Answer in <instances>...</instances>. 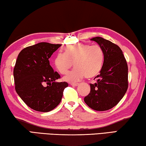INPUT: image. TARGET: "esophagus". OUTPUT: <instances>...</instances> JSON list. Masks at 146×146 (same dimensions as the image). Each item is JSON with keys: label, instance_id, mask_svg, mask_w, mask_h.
<instances>
[{"label": "esophagus", "instance_id": "esophagus-1", "mask_svg": "<svg viewBox=\"0 0 146 146\" xmlns=\"http://www.w3.org/2000/svg\"><path fill=\"white\" fill-rule=\"evenodd\" d=\"M70 85L73 86V87H77V86L79 85V83H71Z\"/></svg>", "mask_w": 146, "mask_h": 146}]
</instances>
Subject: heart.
<instances>
[{"instance_id": "heart-1", "label": "heart", "mask_w": 146, "mask_h": 146, "mask_svg": "<svg viewBox=\"0 0 146 146\" xmlns=\"http://www.w3.org/2000/svg\"><path fill=\"white\" fill-rule=\"evenodd\" d=\"M104 62V51L100 46L83 43L69 44L64 48V54L55 57L54 64L61 74H66L72 66L75 68L64 78V80L76 83L84 77L94 78L100 72Z\"/></svg>"}]
</instances>
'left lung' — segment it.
I'll list each match as a JSON object with an SVG mask.
<instances>
[{
	"mask_svg": "<svg viewBox=\"0 0 146 146\" xmlns=\"http://www.w3.org/2000/svg\"><path fill=\"white\" fill-rule=\"evenodd\" d=\"M90 40L96 42L102 48L104 62L100 74L95 77L96 82L90 84V93L84 101L95 111H107L116 106L127 91V63L118 45L100 37Z\"/></svg>",
	"mask_w": 146,
	"mask_h": 146,
	"instance_id": "1",
	"label": "left lung"
}]
</instances>
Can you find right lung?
I'll use <instances>...</instances> for the list:
<instances>
[{
  "mask_svg": "<svg viewBox=\"0 0 146 146\" xmlns=\"http://www.w3.org/2000/svg\"><path fill=\"white\" fill-rule=\"evenodd\" d=\"M60 44L39 42L21 51L13 69L17 93L35 111L49 112L61 102L66 82H57L61 78L50 64L49 58Z\"/></svg>",
  "mask_w": 146,
  "mask_h": 146,
  "instance_id": "right-lung-1",
  "label": "right lung"
}]
</instances>
